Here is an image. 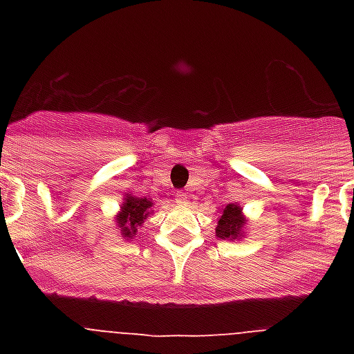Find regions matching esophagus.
<instances>
[{
	"mask_svg": "<svg viewBox=\"0 0 354 354\" xmlns=\"http://www.w3.org/2000/svg\"><path fill=\"white\" fill-rule=\"evenodd\" d=\"M174 200H176V204L185 205V204H187V194L183 193V191H178L176 196H174Z\"/></svg>",
	"mask_w": 354,
	"mask_h": 354,
	"instance_id": "1",
	"label": "esophagus"
}]
</instances>
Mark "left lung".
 Returning a JSON list of instances; mask_svg holds the SVG:
<instances>
[{
    "mask_svg": "<svg viewBox=\"0 0 354 354\" xmlns=\"http://www.w3.org/2000/svg\"><path fill=\"white\" fill-rule=\"evenodd\" d=\"M246 226L248 221L241 205L227 204L226 207H222L215 233L222 241H241L246 235Z\"/></svg>",
    "mask_w": 354,
    "mask_h": 354,
    "instance_id": "1",
    "label": "left lung"
}]
</instances>
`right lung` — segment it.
Here are the masks:
<instances>
[{
	"label": "right lung",
	"instance_id": "1",
	"mask_svg": "<svg viewBox=\"0 0 354 354\" xmlns=\"http://www.w3.org/2000/svg\"><path fill=\"white\" fill-rule=\"evenodd\" d=\"M154 202L149 198H139L132 193H124L122 204L119 207L115 218V230L124 241H130L139 233V227L143 226V222L154 213Z\"/></svg>",
	"mask_w": 354,
	"mask_h": 354
}]
</instances>
